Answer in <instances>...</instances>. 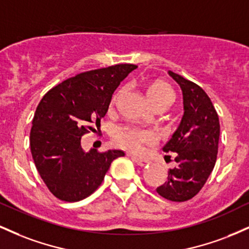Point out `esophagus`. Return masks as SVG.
Segmentation results:
<instances>
[{
    "label": "esophagus",
    "instance_id": "esophagus-1",
    "mask_svg": "<svg viewBox=\"0 0 249 249\" xmlns=\"http://www.w3.org/2000/svg\"><path fill=\"white\" fill-rule=\"evenodd\" d=\"M132 158L133 161H136L137 165H139V166L142 167H145V166H148V165L151 164L150 160H147V159H142V158H136V157H131Z\"/></svg>",
    "mask_w": 249,
    "mask_h": 249
}]
</instances>
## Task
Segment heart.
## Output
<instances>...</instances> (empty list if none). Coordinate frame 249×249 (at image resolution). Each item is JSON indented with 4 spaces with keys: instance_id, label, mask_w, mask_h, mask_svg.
Masks as SVG:
<instances>
[{
    "instance_id": "obj_1",
    "label": "heart",
    "mask_w": 249,
    "mask_h": 249,
    "mask_svg": "<svg viewBox=\"0 0 249 249\" xmlns=\"http://www.w3.org/2000/svg\"><path fill=\"white\" fill-rule=\"evenodd\" d=\"M124 88H121L113 96L116 101ZM147 97L154 107L164 105L167 108L176 102V93L171 87L164 82H154L147 89ZM158 142V136L150 130H144L131 125H124L116 128L113 133V142L118 147L130 153H142L146 146H152Z\"/></svg>"
}]
</instances>
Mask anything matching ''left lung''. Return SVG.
I'll return each instance as SVG.
<instances>
[{
	"label": "left lung",
	"mask_w": 249,
	"mask_h": 249,
	"mask_svg": "<svg viewBox=\"0 0 249 249\" xmlns=\"http://www.w3.org/2000/svg\"><path fill=\"white\" fill-rule=\"evenodd\" d=\"M168 75L181 88L185 112L178 130L162 148L166 153H177V166L170 170L167 181L157 192L180 202L196 196L212 173L218 156L220 123L210 97L198 84L172 71Z\"/></svg>",
	"instance_id": "1"
}]
</instances>
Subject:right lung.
<instances>
[{
	"instance_id": "right-lung-1",
	"label": "right lung",
	"mask_w": 249,
	"mask_h": 249,
	"mask_svg": "<svg viewBox=\"0 0 249 249\" xmlns=\"http://www.w3.org/2000/svg\"><path fill=\"white\" fill-rule=\"evenodd\" d=\"M134 64H117L68 78L39 102L30 131V151L39 176L56 198L85 199L101 186L119 150L84 152L82 136L101 126L112 93Z\"/></svg>"
}]
</instances>
